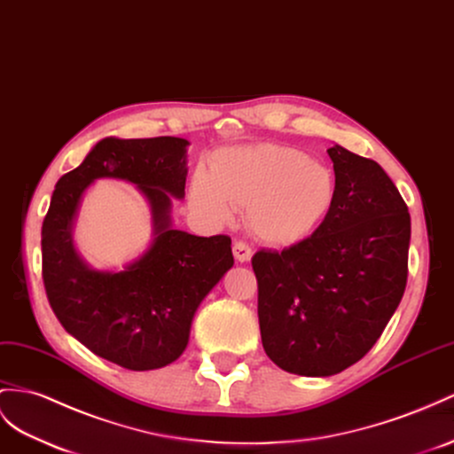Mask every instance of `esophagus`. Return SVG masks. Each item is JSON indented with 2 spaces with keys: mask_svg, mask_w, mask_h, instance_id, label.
<instances>
[{
  "mask_svg": "<svg viewBox=\"0 0 454 454\" xmlns=\"http://www.w3.org/2000/svg\"><path fill=\"white\" fill-rule=\"evenodd\" d=\"M251 247L247 246L246 241H236L234 243V257L239 261V262H247L251 259Z\"/></svg>",
  "mask_w": 454,
  "mask_h": 454,
  "instance_id": "34e87169",
  "label": "esophagus"
}]
</instances>
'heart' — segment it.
Listing matches in <instances>:
<instances>
[{
    "mask_svg": "<svg viewBox=\"0 0 454 454\" xmlns=\"http://www.w3.org/2000/svg\"><path fill=\"white\" fill-rule=\"evenodd\" d=\"M335 174L309 153L289 145L226 147L197 168L190 184L192 205L213 223H228L247 208V224L272 246L307 239L332 213Z\"/></svg>",
    "mask_w": 454,
    "mask_h": 454,
    "instance_id": "obj_1",
    "label": "heart"
}]
</instances>
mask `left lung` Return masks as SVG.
<instances>
[{
	"label": "left lung",
	"instance_id": "left-lung-1",
	"mask_svg": "<svg viewBox=\"0 0 454 454\" xmlns=\"http://www.w3.org/2000/svg\"><path fill=\"white\" fill-rule=\"evenodd\" d=\"M328 155L338 184L330 216L307 239L251 259L264 351L299 376H333L358 363L409 276L411 215L399 190L376 160L341 145Z\"/></svg>",
	"mask_w": 454,
	"mask_h": 454
}]
</instances>
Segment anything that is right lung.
<instances>
[{
    "mask_svg": "<svg viewBox=\"0 0 454 454\" xmlns=\"http://www.w3.org/2000/svg\"><path fill=\"white\" fill-rule=\"evenodd\" d=\"M185 145L172 136L101 139L57 182L42 224V278L57 320L91 353L128 370L174 363L188 345L197 307L234 264L230 236L200 238L170 228L168 193L184 197ZM103 176L136 183L156 224L145 257L114 275L90 271L70 238L79 197Z\"/></svg>",
    "mask_w": 454,
    "mask_h": 454,
    "instance_id": "add662e5",
    "label": "right lung"
}]
</instances>
